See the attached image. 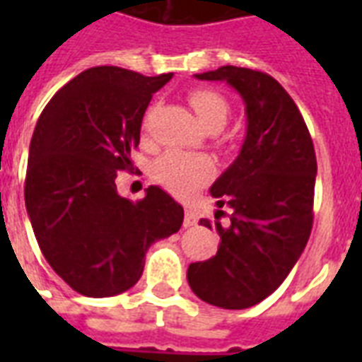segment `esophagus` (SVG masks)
Wrapping results in <instances>:
<instances>
[{
  "mask_svg": "<svg viewBox=\"0 0 362 362\" xmlns=\"http://www.w3.org/2000/svg\"><path fill=\"white\" fill-rule=\"evenodd\" d=\"M197 212L192 209L186 210V216H184V227H193L195 223H197Z\"/></svg>",
  "mask_w": 362,
  "mask_h": 362,
  "instance_id": "esophagus-1",
  "label": "esophagus"
}]
</instances>
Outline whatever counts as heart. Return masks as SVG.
<instances>
[{
	"instance_id": "obj_1",
	"label": "heart",
	"mask_w": 362,
	"mask_h": 362,
	"mask_svg": "<svg viewBox=\"0 0 362 362\" xmlns=\"http://www.w3.org/2000/svg\"><path fill=\"white\" fill-rule=\"evenodd\" d=\"M199 122L206 129H221L229 116V101L216 90L197 88L187 95ZM150 112L144 118V127L150 122ZM216 173L214 161L209 156L170 150L153 165V178L176 197H189L206 186Z\"/></svg>"
}]
</instances>
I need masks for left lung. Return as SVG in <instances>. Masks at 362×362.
I'll return each mask as SVG.
<instances>
[{"mask_svg":"<svg viewBox=\"0 0 362 362\" xmlns=\"http://www.w3.org/2000/svg\"><path fill=\"white\" fill-rule=\"evenodd\" d=\"M195 76L226 81L240 93L247 131L238 158L210 187L218 206L231 209V226L216 223L218 253L189 264L187 281L204 303L250 308L280 287L310 238L314 142L291 95L267 73L223 65ZM201 226L212 227L209 220Z\"/></svg>","mask_w":362,"mask_h":362,"instance_id":"left-lung-1","label":"left lung"}]
</instances>
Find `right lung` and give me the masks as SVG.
Returning <instances> with one entry per match:
<instances>
[{"mask_svg": "<svg viewBox=\"0 0 362 362\" xmlns=\"http://www.w3.org/2000/svg\"><path fill=\"white\" fill-rule=\"evenodd\" d=\"M173 73L144 76L115 65L82 71L54 93L31 136L24 197L42 255L86 297L127 291L148 247L180 229L184 209L150 186L120 197L118 170H133L150 99Z\"/></svg>", "mask_w": 362, "mask_h": 362, "instance_id": "right-lung-1", "label": "right lung"}]
</instances>
